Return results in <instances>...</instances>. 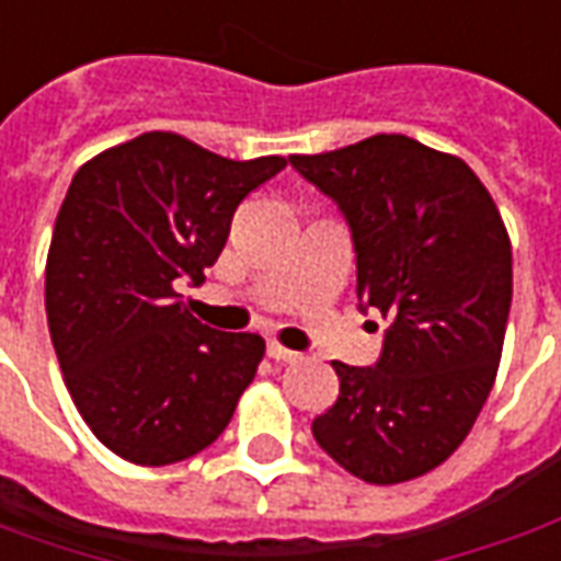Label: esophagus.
Listing matches in <instances>:
<instances>
[{"label":"esophagus","instance_id":"esophagus-1","mask_svg":"<svg viewBox=\"0 0 561 561\" xmlns=\"http://www.w3.org/2000/svg\"><path fill=\"white\" fill-rule=\"evenodd\" d=\"M267 354L273 357V360H297V357H300V354L291 352V348H285V345L276 340L267 342Z\"/></svg>","mask_w":561,"mask_h":561}]
</instances>
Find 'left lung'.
Listing matches in <instances>:
<instances>
[{
  "label": "left lung",
  "instance_id": "left-lung-1",
  "mask_svg": "<svg viewBox=\"0 0 561 561\" xmlns=\"http://www.w3.org/2000/svg\"><path fill=\"white\" fill-rule=\"evenodd\" d=\"M291 164L340 204L357 300L388 318L376 366L333 360L340 397L312 435L360 481H414L462 445L493 390L514 291L502 213L459 156L405 135Z\"/></svg>",
  "mask_w": 561,
  "mask_h": 561
}]
</instances>
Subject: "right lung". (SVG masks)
Here are the masks:
<instances>
[{"label": "right lung", "instance_id": "right-lung-1", "mask_svg": "<svg viewBox=\"0 0 561 561\" xmlns=\"http://www.w3.org/2000/svg\"><path fill=\"white\" fill-rule=\"evenodd\" d=\"M285 164L144 131L75 173L47 252L44 306L68 393L116 457L171 466L231 423L267 345L201 324L176 285L204 282L237 207Z\"/></svg>", "mask_w": 561, "mask_h": 561}]
</instances>
